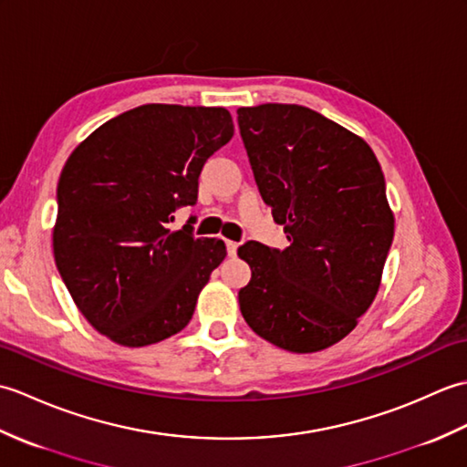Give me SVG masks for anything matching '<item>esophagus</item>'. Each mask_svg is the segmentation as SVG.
I'll return each instance as SVG.
<instances>
[{
    "label": "esophagus",
    "mask_w": 467,
    "mask_h": 467,
    "mask_svg": "<svg viewBox=\"0 0 467 467\" xmlns=\"http://www.w3.org/2000/svg\"><path fill=\"white\" fill-rule=\"evenodd\" d=\"M236 249H239V243L226 241V253H228V256H234V254H236Z\"/></svg>",
    "instance_id": "obj_1"
}]
</instances>
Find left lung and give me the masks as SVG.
<instances>
[{
	"instance_id": "1",
	"label": "left lung",
	"mask_w": 467,
	"mask_h": 467,
	"mask_svg": "<svg viewBox=\"0 0 467 467\" xmlns=\"http://www.w3.org/2000/svg\"><path fill=\"white\" fill-rule=\"evenodd\" d=\"M241 138L286 249L249 241L241 313L263 339L315 353L369 309L393 243L385 178L363 138L296 104L239 108Z\"/></svg>"
}]
</instances>
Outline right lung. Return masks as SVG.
Masks as SVG:
<instances>
[{"instance_id":"obj_1","label":"right lung","mask_w":467,"mask_h":467,"mask_svg":"<svg viewBox=\"0 0 467 467\" xmlns=\"http://www.w3.org/2000/svg\"><path fill=\"white\" fill-rule=\"evenodd\" d=\"M224 108L144 104L69 154L57 182L54 256L96 331L144 347L182 331L226 246L168 223L194 206L204 162L233 138Z\"/></svg>"}]
</instances>
